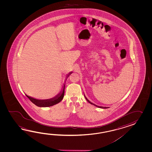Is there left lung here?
<instances>
[{
  "label": "left lung",
  "instance_id": "8db88e82",
  "mask_svg": "<svg viewBox=\"0 0 152 152\" xmlns=\"http://www.w3.org/2000/svg\"><path fill=\"white\" fill-rule=\"evenodd\" d=\"M84 96H85V95H84ZM85 98H86V99L87 100V102L91 104H92V105H94V106H96V107H100V108H103V109H107V108H108V107H99V106H97V105H96V104H94L92 103H91V102L90 101V100H88L87 99V98L86 97H85Z\"/></svg>",
  "mask_w": 152,
  "mask_h": 152
}]
</instances>
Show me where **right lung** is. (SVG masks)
<instances>
[{
	"label": "right lung",
	"mask_w": 152,
	"mask_h": 152,
	"mask_svg": "<svg viewBox=\"0 0 152 152\" xmlns=\"http://www.w3.org/2000/svg\"><path fill=\"white\" fill-rule=\"evenodd\" d=\"M72 72H71L69 75H67L68 76L71 74ZM65 86L64 87L63 91L62 93L61 94H58V96H56V97L50 99H46V100H39V99H36L33 98L28 96L27 95L26 97H28L29 99V100H30L32 103L34 104L36 106L39 107H51L53 105H54L58 103L59 102H60L61 101L62 99H63V98L64 97V94H65Z\"/></svg>",
	"instance_id": "1"
}]
</instances>
